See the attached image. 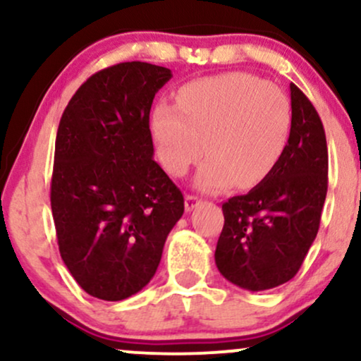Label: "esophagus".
I'll return each mask as SVG.
<instances>
[{
	"label": "esophagus",
	"instance_id": "esophagus-1",
	"mask_svg": "<svg viewBox=\"0 0 361 361\" xmlns=\"http://www.w3.org/2000/svg\"><path fill=\"white\" fill-rule=\"evenodd\" d=\"M200 204V198L195 197V195H186L185 197V210L186 212H192V210Z\"/></svg>",
	"mask_w": 361,
	"mask_h": 361
}]
</instances>
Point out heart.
Returning <instances> with one entry per match:
<instances>
[{"instance_id": "heart-1", "label": "heart", "mask_w": 361, "mask_h": 361, "mask_svg": "<svg viewBox=\"0 0 361 361\" xmlns=\"http://www.w3.org/2000/svg\"><path fill=\"white\" fill-rule=\"evenodd\" d=\"M176 106L161 103L152 114L161 164L173 176L209 154L195 185L219 192L235 185L252 188L271 175L288 146L292 109L275 86L246 73L188 82Z\"/></svg>"}]
</instances>
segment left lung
I'll list each match as a JSON object with an SVG mask.
<instances>
[{"label":"left lung","mask_w":361,"mask_h":361,"mask_svg":"<svg viewBox=\"0 0 361 361\" xmlns=\"http://www.w3.org/2000/svg\"><path fill=\"white\" fill-rule=\"evenodd\" d=\"M292 132L271 175L222 205L215 264L226 280L261 292L297 275L312 246L327 192V144L316 109L293 82Z\"/></svg>","instance_id":"8db88e82"}]
</instances>
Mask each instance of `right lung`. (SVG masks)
<instances>
[{"label": "right lung", "mask_w": 361, "mask_h": 361, "mask_svg": "<svg viewBox=\"0 0 361 361\" xmlns=\"http://www.w3.org/2000/svg\"><path fill=\"white\" fill-rule=\"evenodd\" d=\"M171 71L122 62L93 74L62 114L51 207L61 258L78 285L102 300L128 299L151 281L180 188L152 159L149 114Z\"/></svg>", "instance_id": "1"}]
</instances>
